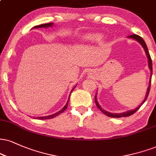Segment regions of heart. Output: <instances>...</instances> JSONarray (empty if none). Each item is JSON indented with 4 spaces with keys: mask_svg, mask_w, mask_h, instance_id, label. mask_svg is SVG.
<instances>
[{
    "mask_svg": "<svg viewBox=\"0 0 156 156\" xmlns=\"http://www.w3.org/2000/svg\"><path fill=\"white\" fill-rule=\"evenodd\" d=\"M102 37L101 35L99 34H94L91 35V36L89 37V40L92 42H99L101 40H102Z\"/></svg>",
    "mask_w": 156,
    "mask_h": 156,
    "instance_id": "1",
    "label": "heart"
}]
</instances>
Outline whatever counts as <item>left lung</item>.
Masks as SVG:
<instances>
[{
	"mask_svg": "<svg viewBox=\"0 0 156 156\" xmlns=\"http://www.w3.org/2000/svg\"><path fill=\"white\" fill-rule=\"evenodd\" d=\"M129 37H132V38H134L135 40H136L138 41L139 43H140V44L142 45V47L144 48V51H145V53H146V55H147V59H148V65H149V67L150 69H151V76L152 74H153V63H152V59H151V55H150L149 54V51H148V49H147V45H146L145 42H144V41L142 39V37L139 36L137 35H135V34H133V35H131L129 36ZM151 80H150V83H149V86H148V88H147V93H146V97L145 98H144V101L142 102V105L143 104V103L145 102L146 99H147V97H148V94H149V92H150V90H151ZM95 102H96V105L97 106V108H98L99 110L102 111L103 113L105 114V115H108V117H111V118H121V117H127V116H130L133 115V114L134 113V112H136L137 110H139V108L141 107V105L139 106L138 108H136V109H134V110H129V111H127L126 112H123V113H110V112H107L105 110H104L103 109L101 108L100 106H99V105L98 104V102H97V96L95 95Z\"/></svg>",
	"mask_w": 156,
	"mask_h": 156,
	"instance_id": "1",
	"label": "left lung"
}]
</instances>
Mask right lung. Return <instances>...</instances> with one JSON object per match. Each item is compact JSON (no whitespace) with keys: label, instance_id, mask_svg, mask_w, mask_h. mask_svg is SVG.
Returning <instances> with one entry per match:
<instances>
[{"label":"right lung","instance_id":"obj_1","mask_svg":"<svg viewBox=\"0 0 156 156\" xmlns=\"http://www.w3.org/2000/svg\"><path fill=\"white\" fill-rule=\"evenodd\" d=\"M52 23H47V24H40V25H37V26H35L34 28H41V27H50V26L52 25ZM73 90L71 91V92L73 91ZM71 94V93H70ZM69 98H70V97H69ZM68 102H69V99L68 101H67V102L66 103V105H65V106L64 107V108L62 109L61 110H59V112H57V113L55 114H53V115H48V116H44V117H37L35 118L36 119H39V120H46V119H53V118L56 117V116H57L58 115H59V114H61L62 112H63L65 111V110H66L67 108V105H68Z\"/></svg>","mask_w":156,"mask_h":156}]
</instances>
